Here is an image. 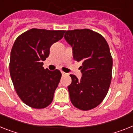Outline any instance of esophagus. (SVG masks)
Listing matches in <instances>:
<instances>
[{"label": "esophagus", "mask_w": 133, "mask_h": 133, "mask_svg": "<svg viewBox=\"0 0 133 133\" xmlns=\"http://www.w3.org/2000/svg\"><path fill=\"white\" fill-rule=\"evenodd\" d=\"M61 73H62V75H63V76H64V75H67V73H66L65 72H63V71H62Z\"/></svg>", "instance_id": "obj_1"}]
</instances>
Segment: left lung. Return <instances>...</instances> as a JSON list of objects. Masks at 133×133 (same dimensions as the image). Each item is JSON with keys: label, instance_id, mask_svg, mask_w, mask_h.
Returning a JSON list of instances; mask_svg holds the SVG:
<instances>
[{"label": "left lung", "instance_id": "left-lung-1", "mask_svg": "<svg viewBox=\"0 0 133 133\" xmlns=\"http://www.w3.org/2000/svg\"><path fill=\"white\" fill-rule=\"evenodd\" d=\"M64 39L73 48L74 60L83 62L81 79L70 75V99L76 108L90 110L101 103L110 86L113 59L109 47L101 35L87 28L67 30Z\"/></svg>", "mask_w": 133, "mask_h": 133}]
</instances>
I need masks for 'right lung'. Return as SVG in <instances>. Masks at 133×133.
I'll use <instances>...</instances> for the list:
<instances>
[{
    "label": "right lung",
    "mask_w": 133,
    "mask_h": 133,
    "mask_svg": "<svg viewBox=\"0 0 133 133\" xmlns=\"http://www.w3.org/2000/svg\"><path fill=\"white\" fill-rule=\"evenodd\" d=\"M65 30L32 28L20 35L11 51L9 71L16 93L29 107L43 109L53 101L62 73L49 71L43 61L51 45L63 37Z\"/></svg>",
    "instance_id": "add662e5"
}]
</instances>
